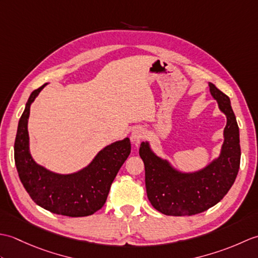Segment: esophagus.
<instances>
[{"mask_svg":"<svg viewBox=\"0 0 258 258\" xmlns=\"http://www.w3.org/2000/svg\"><path fill=\"white\" fill-rule=\"evenodd\" d=\"M145 138V132L143 128H135L133 132H132V135H131V140H132L133 143L135 145H139L142 141H143V139Z\"/></svg>","mask_w":258,"mask_h":258,"instance_id":"1","label":"esophagus"}]
</instances>
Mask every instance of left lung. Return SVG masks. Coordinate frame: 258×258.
<instances>
[{"instance_id":"1","label":"left lung","mask_w":258,"mask_h":258,"mask_svg":"<svg viewBox=\"0 0 258 258\" xmlns=\"http://www.w3.org/2000/svg\"><path fill=\"white\" fill-rule=\"evenodd\" d=\"M210 91L226 115L224 144L220 157L200 172L179 173L142 143L140 156L145 166L146 193L152 206L165 215H195L216 205L237 176L240 163L239 131L229 97L214 84Z\"/></svg>"}]
</instances>
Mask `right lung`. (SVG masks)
<instances>
[{"label":"right lung","instance_id":"add662e5","mask_svg":"<svg viewBox=\"0 0 258 258\" xmlns=\"http://www.w3.org/2000/svg\"><path fill=\"white\" fill-rule=\"evenodd\" d=\"M45 85L32 92L19 122L14 160L20 179L31 199L47 211L71 217L92 215L105 204L113 180L130 155V139L106 146L78 173L59 175L37 165L29 151L27 119L32 102Z\"/></svg>","mask_w":258,"mask_h":258}]
</instances>
